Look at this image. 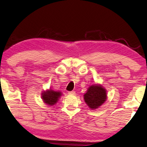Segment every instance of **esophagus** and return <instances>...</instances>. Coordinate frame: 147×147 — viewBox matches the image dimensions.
I'll list each match as a JSON object with an SVG mask.
<instances>
[{
	"label": "esophagus",
	"instance_id": "1",
	"mask_svg": "<svg viewBox=\"0 0 147 147\" xmlns=\"http://www.w3.org/2000/svg\"><path fill=\"white\" fill-rule=\"evenodd\" d=\"M68 94H69V95H75V94H76V92H75V91H69Z\"/></svg>",
	"mask_w": 147,
	"mask_h": 147
}]
</instances>
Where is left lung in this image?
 Wrapping results in <instances>:
<instances>
[{"mask_svg": "<svg viewBox=\"0 0 147 147\" xmlns=\"http://www.w3.org/2000/svg\"><path fill=\"white\" fill-rule=\"evenodd\" d=\"M107 99V90L101 84H95L89 87L84 95V99L90 109H96L103 105Z\"/></svg>", "mask_w": 147, "mask_h": 147, "instance_id": "obj_1", "label": "left lung"}]
</instances>
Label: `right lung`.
<instances>
[{"mask_svg": "<svg viewBox=\"0 0 147 147\" xmlns=\"http://www.w3.org/2000/svg\"><path fill=\"white\" fill-rule=\"evenodd\" d=\"M62 95L60 91H56L52 89H48L41 93V98L46 105L49 106L55 105L58 101L59 99Z\"/></svg>", "mask_w": 147, "mask_h": 147, "instance_id": "right-lung-1", "label": "right lung"}]
</instances>
